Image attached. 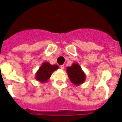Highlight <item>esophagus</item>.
Masks as SVG:
<instances>
[{"label": "esophagus", "instance_id": "obj_1", "mask_svg": "<svg viewBox=\"0 0 122 122\" xmlns=\"http://www.w3.org/2000/svg\"><path fill=\"white\" fill-rule=\"evenodd\" d=\"M60 68H61V70H64V68H65V66H64V65H61V66H60Z\"/></svg>", "mask_w": 122, "mask_h": 122}]
</instances>
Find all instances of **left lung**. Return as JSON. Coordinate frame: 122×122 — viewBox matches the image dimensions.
I'll list each match as a JSON object with an SVG mask.
<instances>
[{"mask_svg":"<svg viewBox=\"0 0 122 122\" xmlns=\"http://www.w3.org/2000/svg\"><path fill=\"white\" fill-rule=\"evenodd\" d=\"M66 73L70 81L76 86L81 85L85 81L86 75L78 63H74L71 66L67 67Z\"/></svg>","mask_w":122,"mask_h":122,"instance_id":"1","label":"left lung"}]
</instances>
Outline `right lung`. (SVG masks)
Wrapping results in <instances>:
<instances>
[{
	"mask_svg": "<svg viewBox=\"0 0 122 122\" xmlns=\"http://www.w3.org/2000/svg\"><path fill=\"white\" fill-rule=\"evenodd\" d=\"M58 68L59 66L57 65H52L48 62H44L36 72L35 79L41 83H46L50 78L52 73Z\"/></svg>",
	"mask_w": 122,
	"mask_h": 122,
	"instance_id": "1",
	"label": "right lung"
}]
</instances>
